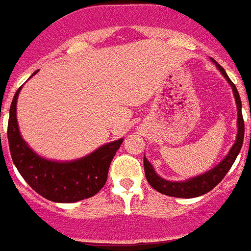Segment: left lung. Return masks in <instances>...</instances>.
<instances>
[{
  "instance_id": "8db88e82",
  "label": "left lung",
  "mask_w": 251,
  "mask_h": 251,
  "mask_svg": "<svg viewBox=\"0 0 251 251\" xmlns=\"http://www.w3.org/2000/svg\"><path fill=\"white\" fill-rule=\"evenodd\" d=\"M213 60V59H211ZM217 68L221 71V73L227 79L228 83L231 85L233 95H235L236 104H237V136H236L235 144L232 146L228 154L223 160L221 161V164H218L215 168H213L209 172L203 173L201 175H197L195 178H191L184 182H170V180H165L161 176H158L154 172V169L152 168L151 162H148L146 157H144V173H146V178L150 183L151 187H153L157 192L166 195V196L172 197H179V199H192V197H199L201 195H205L209 191L215 187L217 184L222 182V179L225 178L228 170L231 169V166L235 162L237 154L241 151L242 143H244V134H245V125H244V119H242L241 112V99L238 95V91L236 89L235 83L232 82L229 77L227 76V73L215 60Z\"/></svg>"
}]
</instances>
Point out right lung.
<instances>
[{
	"label": "right lung",
	"mask_w": 251,
	"mask_h": 251,
	"mask_svg": "<svg viewBox=\"0 0 251 251\" xmlns=\"http://www.w3.org/2000/svg\"><path fill=\"white\" fill-rule=\"evenodd\" d=\"M20 90L22 86L16 90L10 107L7 139L13 162L24 180L38 195L54 202H76L97 195L107 182L109 165L124 139L104 144L89 156L68 162L41 157L20 135L16 120Z\"/></svg>",
	"instance_id": "obj_1"
}]
</instances>
